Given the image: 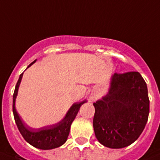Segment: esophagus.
<instances>
[{"instance_id": "1", "label": "esophagus", "mask_w": 160, "mask_h": 160, "mask_svg": "<svg viewBox=\"0 0 160 160\" xmlns=\"http://www.w3.org/2000/svg\"><path fill=\"white\" fill-rule=\"evenodd\" d=\"M90 98H91V100H93V99H94V97L92 96V97H90Z\"/></svg>"}]
</instances>
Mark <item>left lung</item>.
Listing matches in <instances>:
<instances>
[{"label":"left lung","mask_w":160,"mask_h":160,"mask_svg":"<svg viewBox=\"0 0 160 160\" xmlns=\"http://www.w3.org/2000/svg\"><path fill=\"white\" fill-rule=\"evenodd\" d=\"M147 84L137 71L115 73L109 93L93 105L95 136L109 148H122L135 142L148 119Z\"/></svg>","instance_id":"left-lung-1"}]
</instances>
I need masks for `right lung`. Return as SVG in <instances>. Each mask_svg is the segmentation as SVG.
Listing matches in <instances>:
<instances>
[{"label": "right lung", "instance_id": "add662e5", "mask_svg": "<svg viewBox=\"0 0 160 160\" xmlns=\"http://www.w3.org/2000/svg\"><path fill=\"white\" fill-rule=\"evenodd\" d=\"M35 62H36V60L31 64H29L28 68ZM22 76H23V73L20 75V78H19L17 85H16L12 101V112L13 115H14V119H15L16 124H17V128H18L20 134L22 135V137L28 143L32 145L33 147L37 148L43 149V150H49V149L56 148L59 147L67 141V137H68L69 133H70V125L77 116V113L81 105L83 103H85L86 101L80 102V103L74 104L67 113L65 118L58 124L47 126V127L39 128V129L31 128L28 126L26 125L24 123L22 122L15 109L16 98H17L18 88L20 86V81H21Z\"/></svg>", "mask_w": 160, "mask_h": 160}]
</instances>
